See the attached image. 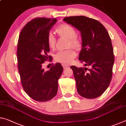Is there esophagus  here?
Instances as JSON below:
<instances>
[{
    "label": "esophagus",
    "instance_id": "34e87169",
    "mask_svg": "<svg viewBox=\"0 0 126 126\" xmlns=\"http://www.w3.org/2000/svg\"><path fill=\"white\" fill-rule=\"evenodd\" d=\"M62 66H63V67L64 69H66V68L69 67L68 65H65V64H62Z\"/></svg>",
    "mask_w": 126,
    "mask_h": 126
}]
</instances>
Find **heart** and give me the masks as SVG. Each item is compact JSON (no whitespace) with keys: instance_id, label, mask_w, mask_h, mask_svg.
I'll return each mask as SVG.
<instances>
[{"instance_id":"b5f03b06","label":"heart","mask_w":126,"mask_h":126,"mask_svg":"<svg viewBox=\"0 0 126 126\" xmlns=\"http://www.w3.org/2000/svg\"><path fill=\"white\" fill-rule=\"evenodd\" d=\"M57 32L60 37H65L69 39L68 47H73L78 49L81 47V40L77 35L76 29L72 25L68 24H62L57 28ZM49 47L54 48L56 44V38L52 32H49L47 37ZM76 56V53L73 49L65 50H61L57 52L54 55L55 60L64 64H69Z\"/></svg>"}]
</instances>
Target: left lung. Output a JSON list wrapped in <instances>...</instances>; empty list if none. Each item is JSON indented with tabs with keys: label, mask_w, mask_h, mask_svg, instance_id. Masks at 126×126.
Returning <instances> with one entry per match:
<instances>
[{
	"label": "left lung",
	"mask_w": 126,
	"mask_h": 126,
	"mask_svg": "<svg viewBox=\"0 0 126 126\" xmlns=\"http://www.w3.org/2000/svg\"><path fill=\"white\" fill-rule=\"evenodd\" d=\"M64 22L77 29L82 36L79 60L89 67H71L79 94L88 99L99 97L109 86L114 62L112 42L101 23L85 16L65 17Z\"/></svg>",
	"instance_id": "left-lung-1"
}]
</instances>
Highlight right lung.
<instances>
[{
  "instance_id": "1",
  "label": "right lung",
  "mask_w": 126,
  "mask_h": 126,
  "mask_svg": "<svg viewBox=\"0 0 126 126\" xmlns=\"http://www.w3.org/2000/svg\"><path fill=\"white\" fill-rule=\"evenodd\" d=\"M57 19L36 18L25 25L20 33L17 46L18 67L23 88L31 98L48 101L56 95L58 79L63 68L57 63L48 71L42 64L51 59L47 42L48 34Z\"/></svg>"
}]
</instances>
